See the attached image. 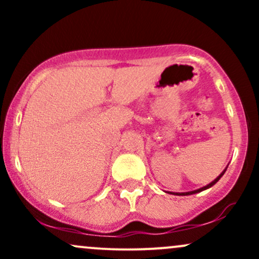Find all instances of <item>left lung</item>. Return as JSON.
<instances>
[{"mask_svg":"<svg viewBox=\"0 0 259 259\" xmlns=\"http://www.w3.org/2000/svg\"><path fill=\"white\" fill-rule=\"evenodd\" d=\"M225 170H227V168L224 169V171H223V173H222L221 175H219V177L217 178V179L213 180L212 183H210V184H208V185L203 186V187H201V189H198V190H194V191H189V192H169V194H171V195H178V196H185V195H194V194H197V192H201V191H203V190H207V189H209V187H212L213 185H214V184L217 183V181H218V180L221 179V178L223 177V175H224Z\"/></svg>","mask_w":259,"mask_h":259,"instance_id":"8db88e82","label":"left lung"}]
</instances>
